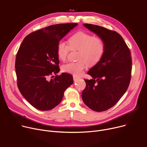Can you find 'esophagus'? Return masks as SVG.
I'll use <instances>...</instances> for the list:
<instances>
[{
    "label": "esophagus",
    "instance_id": "1",
    "mask_svg": "<svg viewBox=\"0 0 147 147\" xmlns=\"http://www.w3.org/2000/svg\"><path fill=\"white\" fill-rule=\"evenodd\" d=\"M79 78H80L78 77H76V76H73V80H74V81H77V80H78Z\"/></svg>",
    "mask_w": 147,
    "mask_h": 147
}]
</instances>
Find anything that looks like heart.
Masks as SVG:
<instances>
[{
	"label": "heart",
	"mask_w": 147,
	"mask_h": 147,
	"mask_svg": "<svg viewBox=\"0 0 147 147\" xmlns=\"http://www.w3.org/2000/svg\"><path fill=\"white\" fill-rule=\"evenodd\" d=\"M69 45L64 41H60L57 45L56 53L58 58L66 60L70 50L79 51L78 60L76 63H69L62 66V71L78 76L85 69L86 63L93 66L101 60L105 47L103 39L98 36H92L91 34L79 31L73 34L69 39Z\"/></svg>",
	"instance_id": "heart-1"
}]
</instances>
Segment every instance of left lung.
<instances>
[{
    "mask_svg": "<svg viewBox=\"0 0 147 147\" xmlns=\"http://www.w3.org/2000/svg\"><path fill=\"white\" fill-rule=\"evenodd\" d=\"M84 26L103 39L105 49L101 60L88 72L92 78L85 80L86 87L82 99L91 109L105 111L115 105L129 87L132 65L130 52L117 32L96 25Z\"/></svg>",
    "mask_w": 147,
    "mask_h": 147,
    "instance_id": "obj_1",
    "label": "left lung"
}]
</instances>
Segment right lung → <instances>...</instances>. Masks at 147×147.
<instances>
[{"mask_svg": "<svg viewBox=\"0 0 147 147\" xmlns=\"http://www.w3.org/2000/svg\"><path fill=\"white\" fill-rule=\"evenodd\" d=\"M78 24L52 25L28 35L17 52L15 69L18 88L24 98L36 109L49 111L60 103L65 91L73 82L71 75L60 71L57 45ZM53 77V76H52Z\"/></svg>", "mask_w": 147, "mask_h": 147, "instance_id": "obj_1", "label": "right lung"}]
</instances>
